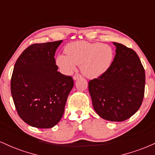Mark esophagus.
I'll use <instances>...</instances> for the list:
<instances>
[{"label":"esophagus","instance_id":"1","mask_svg":"<svg viewBox=\"0 0 155 155\" xmlns=\"http://www.w3.org/2000/svg\"><path fill=\"white\" fill-rule=\"evenodd\" d=\"M80 77H81V74H76L74 76V80H76V79H79V78H80Z\"/></svg>","mask_w":155,"mask_h":155}]
</instances>
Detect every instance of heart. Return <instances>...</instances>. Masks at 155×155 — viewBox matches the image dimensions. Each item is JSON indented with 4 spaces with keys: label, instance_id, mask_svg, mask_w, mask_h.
<instances>
[{
    "label": "heart",
    "instance_id": "1",
    "mask_svg": "<svg viewBox=\"0 0 155 155\" xmlns=\"http://www.w3.org/2000/svg\"><path fill=\"white\" fill-rule=\"evenodd\" d=\"M66 55L60 54L56 63L63 72L71 74L80 65L82 74L90 79L104 74L110 67L114 52L110 46L101 43L79 41L68 44L65 47Z\"/></svg>",
    "mask_w": 155,
    "mask_h": 155
}]
</instances>
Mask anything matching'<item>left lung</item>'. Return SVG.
<instances>
[{
    "instance_id": "1",
    "label": "left lung",
    "mask_w": 155,
    "mask_h": 155,
    "mask_svg": "<svg viewBox=\"0 0 155 155\" xmlns=\"http://www.w3.org/2000/svg\"><path fill=\"white\" fill-rule=\"evenodd\" d=\"M116 54L104 74L89 81L92 105L101 118L122 122L139 109L144 96L145 71L138 54L113 42Z\"/></svg>"
}]
</instances>
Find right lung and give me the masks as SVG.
<instances>
[{
  "mask_svg": "<svg viewBox=\"0 0 155 155\" xmlns=\"http://www.w3.org/2000/svg\"><path fill=\"white\" fill-rule=\"evenodd\" d=\"M63 41L34 44L22 51L11 79V92L19 117L37 128H51L63 117L74 80L58 71L56 49Z\"/></svg>",
  "mask_w": 155,
  "mask_h": 155,
  "instance_id": "1",
  "label": "right lung"
}]
</instances>
